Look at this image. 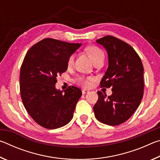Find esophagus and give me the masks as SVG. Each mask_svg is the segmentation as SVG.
<instances>
[{
  "instance_id": "1",
  "label": "esophagus",
  "mask_w": 160,
  "mask_h": 160,
  "mask_svg": "<svg viewBox=\"0 0 160 160\" xmlns=\"http://www.w3.org/2000/svg\"><path fill=\"white\" fill-rule=\"evenodd\" d=\"M82 94H85L88 93V92H89V91L86 90H82Z\"/></svg>"
}]
</instances>
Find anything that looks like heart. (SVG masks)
<instances>
[{
    "label": "heart",
    "instance_id": "obj_1",
    "mask_svg": "<svg viewBox=\"0 0 160 160\" xmlns=\"http://www.w3.org/2000/svg\"><path fill=\"white\" fill-rule=\"evenodd\" d=\"M87 52H88V55L90 56V57L91 58L92 61H93V63L99 60V59H102V58L104 59V54L103 53V51L96 47H91L88 48H87ZM74 60H75V54L73 53L70 56L68 61V66H71V65L73 64ZM92 82H93V79L90 77L85 78V77L80 76L77 78V82L85 88H90Z\"/></svg>",
    "mask_w": 160,
    "mask_h": 160
}]
</instances>
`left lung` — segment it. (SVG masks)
I'll return each instance as SVG.
<instances>
[{
  "mask_svg": "<svg viewBox=\"0 0 160 160\" xmlns=\"http://www.w3.org/2000/svg\"><path fill=\"white\" fill-rule=\"evenodd\" d=\"M108 53L109 67L100 82L101 88H112L107 97L98 91L94 106L97 120L109 126L126 121L139 107L143 97V66L138 54L131 45L113 36L97 39Z\"/></svg>",
  "mask_w": 160,
  "mask_h": 160,
  "instance_id": "left-lung-1",
  "label": "left lung"
}]
</instances>
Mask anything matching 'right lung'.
<instances>
[{
  "mask_svg": "<svg viewBox=\"0 0 160 160\" xmlns=\"http://www.w3.org/2000/svg\"><path fill=\"white\" fill-rule=\"evenodd\" d=\"M81 46L46 38L29 48L20 68L22 101L39 125L55 129L71 120L82 91L71 86L64 91L55 88L57 77L66 72L70 55Z\"/></svg>",
  "mask_w": 160,
  "mask_h": 160,
  "instance_id": "obj_1",
  "label": "right lung"
}]
</instances>
